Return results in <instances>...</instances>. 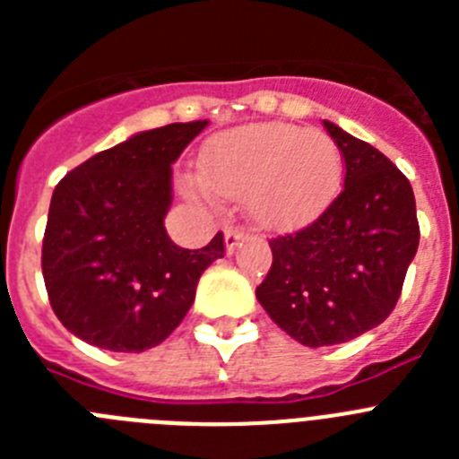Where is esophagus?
Here are the masks:
<instances>
[{"label":"esophagus","instance_id":"obj_1","mask_svg":"<svg viewBox=\"0 0 459 459\" xmlns=\"http://www.w3.org/2000/svg\"><path fill=\"white\" fill-rule=\"evenodd\" d=\"M243 237H246V232L243 230H237V227H227L225 230V248L227 253L232 255L234 248L238 246V241H243Z\"/></svg>","mask_w":459,"mask_h":459}]
</instances>
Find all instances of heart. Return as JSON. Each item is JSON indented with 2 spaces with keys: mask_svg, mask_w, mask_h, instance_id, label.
<instances>
[{
  "mask_svg": "<svg viewBox=\"0 0 459 459\" xmlns=\"http://www.w3.org/2000/svg\"><path fill=\"white\" fill-rule=\"evenodd\" d=\"M202 177L188 179L193 197L246 195L248 213L264 227L294 230L322 213L342 184L338 142L291 124H255L213 137L202 152Z\"/></svg>",
  "mask_w": 459,
  "mask_h": 459,
  "instance_id": "obj_1",
  "label": "heart"
}]
</instances>
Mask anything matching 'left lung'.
<instances>
[{"mask_svg": "<svg viewBox=\"0 0 459 459\" xmlns=\"http://www.w3.org/2000/svg\"><path fill=\"white\" fill-rule=\"evenodd\" d=\"M344 158V186L322 216L271 238L257 301L296 342L328 347L379 326L419 248L409 179L379 149L324 121Z\"/></svg>", "mask_w": 459, "mask_h": 459, "instance_id": "left-lung-1", "label": "left lung"}]
</instances>
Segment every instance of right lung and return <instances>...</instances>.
Returning <instances> with one entry per match:
<instances>
[{
  "mask_svg": "<svg viewBox=\"0 0 459 459\" xmlns=\"http://www.w3.org/2000/svg\"><path fill=\"white\" fill-rule=\"evenodd\" d=\"M206 124L137 133L56 184L40 266L56 319L84 342L131 354L160 344L193 306L206 266L225 255L222 232L186 250L163 225L172 163Z\"/></svg>",
  "mask_w": 459,
  "mask_h": 459,
  "instance_id": "obj_1",
  "label": "right lung"
}]
</instances>
